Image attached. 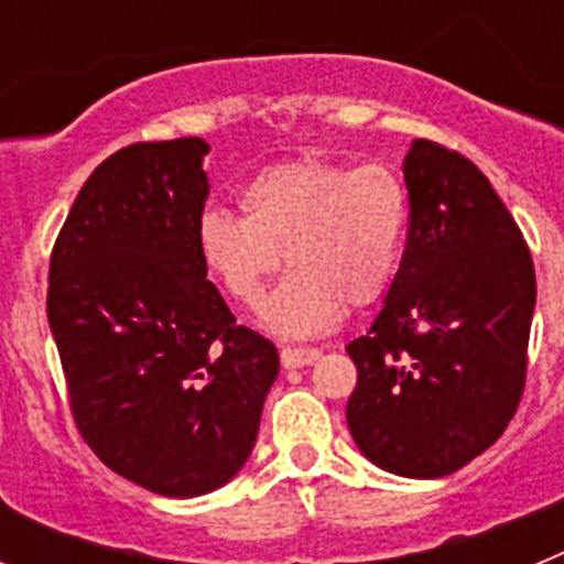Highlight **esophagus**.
Instances as JSON below:
<instances>
[{
  "instance_id": "esophagus-1",
  "label": "esophagus",
  "mask_w": 564,
  "mask_h": 564,
  "mask_svg": "<svg viewBox=\"0 0 564 564\" xmlns=\"http://www.w3.org/2000/svg\"><path fill=\"white\" fill-rule=\"evenodd\" d=\"M318 356H322V350H316V347H285V350L279 352V358H282V367H285V370H299V367H307V364L318 361Z\"/></svg>"
}]
</instances>
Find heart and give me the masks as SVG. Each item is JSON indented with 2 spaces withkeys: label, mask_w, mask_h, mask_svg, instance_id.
<instances>
[{
  "label": "heart",
  "mask_w": 564,
  "mask_h": 564,
  "mask_svg": "<svg viewBox=\"0 0 564 564\" xmlns=\"http://www.w3.org/2000/svg\"><path fill=\"white\" fill-rule=\"evenodd\" d=\"M242 217L206 212L197 251L223 291L257 307L285 253L291 276L262 307L282 338L330 330L344 311L376 302L401 262L410 231V188L383 163H279L239 192Z\"/></svg>",
  "instance_id": "obj_1"
}]
</instances>
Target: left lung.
I'll list each match as a JSON object with an SVG mask.
<instances>
[{"label": "left lung", "mask_w": 564, "mask_h": 564, "mask_svg": "<svg viewBox=\"0 0 564 564\" xmlns=\"http://www.w3.org/2000/svg\"><path fill=\"white\" fill-rule=\"evenodd\" d=\"M410 234L367 336L347 344L358 381L347 426L367 460L417 480L491 446L525 387L536 305L531 251L486 174L460 152L412 141Z\"/></svg>", "instance_id": "1"}]
</instances>
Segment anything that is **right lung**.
I'll use <instances>...</instances> for the list:
<instances>
[{"instance_id":"1","label":"right lung","mask_w":564,"mask_h":564,"mask_svg":"<svg viewBox=\"0 0 564 564\" xmlns=\"http://www.w3.org/2000/svg\"><path fill=\"white\" fill-rule=\"evenodd\" d=\"M203 138L132 143L89 174L50 257L47 322L87 446L163 497L226 486L257 443L279 352L208 282Z\"/></svg>"}]
</instances>
